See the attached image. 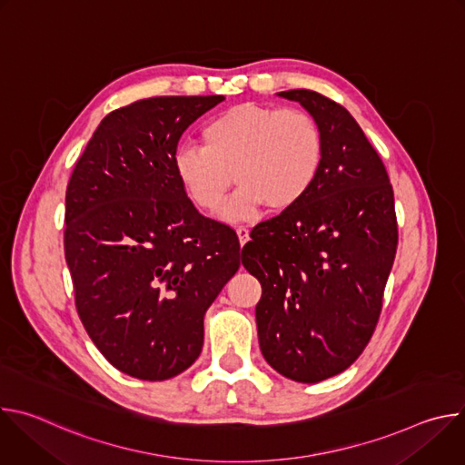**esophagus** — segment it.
<instances>
[{"mask_svg": "<svg viewBox=\"0 0 465 465\" xmlns=\"http://www.w3.org/2000/svg\"><path fill=\"white\" fill-rule=\"evenodd\" d=\"M235 232H237V237H239V242H241V246L250 239V232H248V228H244V226H237L235 228Z\"/></svg>", "mask_w": 465, "mask_h": 465, "instance_id": "obj_1", "label": "esophagus"}]
</instances>
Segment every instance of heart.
Returning a JSON list of instances; mask_svg holds the SVG:
<instances>
[{"label":"heart","mask_w":465,"mask_h":465,"mask_svg":"<svg viewBox=\"0 0 465 465\" xmlns=\"http://www.w3.org/2000/svg\"><path fill=\"white\" fill-rule=\"evenodd\" d=\"M203 143L176 149L174 174L189 201L204 213L223 208L226 221L252 219L262 206L285 212L312 187L323 160V138L314 117L300 108L242 103L213 115Z\"/></svg>","instance_id":"1"}]
</instances>
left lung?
Returning a JSON list of instances; mask_svg holds the SVG:
<instances>
[{
	"mask_svg": "<svg viewBox=\"0 0 465 465\" xmlns=\"http://www.w3.org/2000/svg\"><path fill=\"white\" fill-rule=\"evenodd\" d=\"M278 95L314 117L323 160L296 206L252 230L242 264L262 289L264 361L296 382H320L350 368L375 331L397 250L393 191L344 106L311 90Z\"/></svg>",
	"mask_w": 465,
	"mask_h": 465,
	"instance_id": "obj_1",
	"label": "left lung"
}]
</instances>
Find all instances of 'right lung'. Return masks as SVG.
Instances as JSON below:
<instances>
[{
  "instance_id": "obj_1",
  "label": "right lung",
  "mask_w": 465,
  "mask_h": 465,
  "mask_svg": "<svg viewBox=\"0 0 465 465\" xmlns=\"http://www.w3.org/2000/svg\"><path fill=\"white\" fill-rule=\"evenodd\" d=\"M221 101L151 97L110 112L65 189L77 312L104 359L142 381L198 359L204 314L241 264L235 232L198 213L173 163L183 130Z\"/></svg>"
}]
</instances>
